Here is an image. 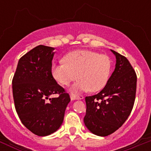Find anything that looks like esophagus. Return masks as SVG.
Masks as SVG:
<instances>
[{"label":"esophagus","instance_id":"1","mask_svg":"<svg viewBox=\"0 0 151 151\" xmlns=\"http://www.w3.org/2000/svg\"><path fill=\"white\" fill-rule=\"evenodd\" d=\"M83 96L82 95H75V94H70V98H71L72 101H74V100H82L83 99Z\"/></svg>","mask_w":151,"mask_h":151}]
</instances>
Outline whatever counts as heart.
<instances>
[{"label": "heart", "instance_id": "obj_1", "mask_svg": "<svg viewBox=\"0 0 151 151\" xmlns=\"http://www.w3.org/2000/svg\"><path fill=\"white\" fill-rule=\"evenodd\" d=\"M63 62L53 64L51 75L57 83L67 86L78 78L71 91L77 93L88 90L95 92L106 86L112 69L111 60L106 54L78 50L66 54Z\"/></svg>", "mask_w": 151, "mask_h": 151}]
</instances>
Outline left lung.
<instances>
[{
	"label": "left lung",
	"mask_w": 151,
	"mask_h": 151,
	"mask_svg": "<svg viewBox=\"0 0 151 151\" xmlns=\"http://www.w3.org/2000/svg\"><path fill=\"white\" fill-rule=\"evenodd\" d=\"M116 63L106 86L95 95L85 97V126L98 136H107L123 125L135 100L137 76L127 58L110 50Z\"/></svg>",
	"instance_id": "left-lung-1"
}]
</instances>
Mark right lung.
Instances as JSON below:
<instances>
[{
  "label": "right lung",
  "instance_id": "right-lung-1",
  "mask_svg": "<svg viewBox=\"0 0 151 151\" xmlns=\"http://www.w3.org/2000/svg\"><path fill=\"white\" fill-rule=\"evenodd\" d=\"M54 50L38 45L26 53L19 60L12 81L17 114L22 123L38 136L49 135L60 127L70 101L69 94L51 75ZM56 93L59 96L49 98Z\"/></svg>",
  "mask_w": 151,
  "mask_h": 151
}]
</instances>
